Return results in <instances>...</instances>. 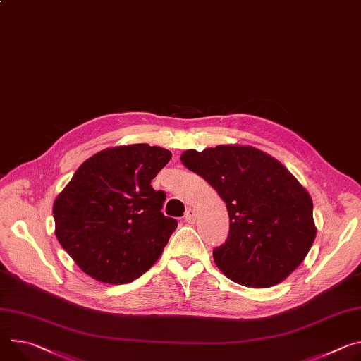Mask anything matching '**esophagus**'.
Here are the masks:
<instances>
[{
	"label": "esophagus",
	"mask_w": 361,
	"mask_h": 361,
	"mask_svg": "<svg viewBox=\"0 0 361 361\" xmlns=\"http://www.w3.org/2000/svg\"><path fill=\"white\" fill-rule=\"evenodd\" d=\"M195 217H197V213H195L194 209H188V210L185 212V214H184V220H185L187 223H194V221H195Z\"/></svg>",
	"instance_id": "esophagus-1"
}]
</instances>
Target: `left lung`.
<instances>
[{
	"mask_svg": "<svg viewBox=\"0 0 361 361\" xmlns=\"http://www.w3.org/2000/svg\"><path fill=\"white\" fill-rule=\"evenodd\" d=\"M181 162L226 203L231 228L213 259L228 279L269 288L302 264L317 235L312 199L283 164L249 145L187 149Z\"/></svg>",
	"mask_w": 361,
	"mask_h": 361,
	"instance_id": "obj_1",
	"label": "left lung"
}]
</instances>
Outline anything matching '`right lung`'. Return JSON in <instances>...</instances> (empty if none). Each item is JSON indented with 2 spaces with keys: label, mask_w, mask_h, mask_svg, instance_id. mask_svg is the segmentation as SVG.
<instances>
[{
  "label": "right lung",
  "mask_w": 361,
  "mask_h": 361,
  "mask_svg": "<svg viewBox=\"0 0 361 361\" xmlns=\"http://www.w3.org/2000/svg\"><path fill=\"white\" fill-rule=\"evenodd\" d=\"M171 155L148 144L106 148L87 158L57 195L56 238L85 274L121 285L155 264L178 226L161 212L166 192L151 185Z\"/></svg>",
  "instance_id": "right-lung-1"
}]
</instances>
